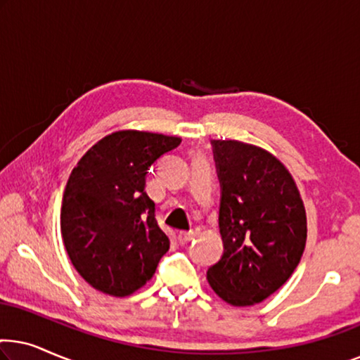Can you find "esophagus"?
<instances>
[{"instance_id":"esophagus-1","label":"esophagus","mask_w":360,"mask_h":360,"mask_svg":"<svg viewBox=\"0 0 360 360\" xmlns=\"http://www.w3.org/2000/svg\"><path fill=\"white\" fill-rule=\"evenodd\" d=\"M193 238H195L193 231H180V233H179V243L180 244H188Z\"/></svg>"}]
</instances>
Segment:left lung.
Returning a JSON list of instances; mask_svg holds the SVG:
<instances>
[{
  "mask_svg": "<svg viewBox=\"0 0 360 360\" xmlns=\"http://www.w3.org/2000/svg\"><path fill=\"white\" fill-rule=\"evenodd\" d=\"M221 185L224 252L206 272L234 307L264 302L292 277L307 244V213L277 157L239 141H211Z\"/></svg>",
  "mask_w": 360,
  "mask_h": 360,
  "instance_id": "1",
  "label": "left lung"
}]
</instances>
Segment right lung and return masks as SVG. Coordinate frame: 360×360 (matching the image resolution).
<instances>
[{"mask_svg":"<svg viewBox=\"0 0 360 360\" xmlns=\"http://www.w3.org/2000/svg\"><path fill=\"white\" fill-rule=\"evenodd\" d=\"M174 136L117 131L98 141L68 176L60 231L77 272L93 288L127 297L170 248L146 193L149 167L180 146Z\"/></svg>","mask_w":360,"mask_h":360,"instance_id":"right-lung-1","label":"right lung"}]
</instances>
